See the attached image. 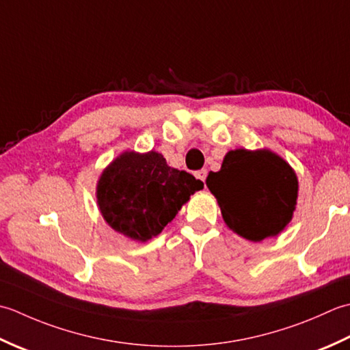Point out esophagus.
<instances>
[{
    "instance_id": "1",
    "label": "esophagus",
    "mask_w": 350,
    "mask_h": 350,
    "mask_svg": "<svg viewBox=\"0 0 350 350\" xmlns=\"http://www.w3.org/2000/svg\"><path fill=\"white\" fill-rule=\"evenodd\" d=\"M195 175H196V178H199V180H201V181H205V178H206V169L198 170V172H196Z\"/></svg>"
}]
</instances>
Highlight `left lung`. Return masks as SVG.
Listing matches in <instances>:
<instances>
[{"label": "left lung", "mask_w": 350, "mask_h": 350, "mask_svg": "<svg viewBox=\"0 0 350 350\" xmlns=\"http://www.w3.org/2000/svg\"><path fill=\"white\" fill-rule=\"evenodd\" d=\"M230 230L251 241L275 237L293 217L297 176L287 161L269 149H234L219 172L206 176Z\"/></svg>", "instance_id": "8db88e82"}]
</instances>
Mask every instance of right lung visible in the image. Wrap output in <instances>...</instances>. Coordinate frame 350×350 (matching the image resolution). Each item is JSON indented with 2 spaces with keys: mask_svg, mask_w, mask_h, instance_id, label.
Wrapping results in <instances>:
<instances>
[{
  "mask_svg": "<svg viewBox=\"0 0 350 350\" xmlns=\"http://www.w3.org/2000/svg\"><path fill=\"white\" fill-rule=\"evenodd\" d=\"M204 189L201 180L167 166L155 151H125L107 166L96 184V202L113 230L135 241H148Z\"/></svg>",
  "mask_w": 350,
  "mask_h": 350,
  "instance_id": "obj_1",
  "label": "right lung"
}]
</instances>
